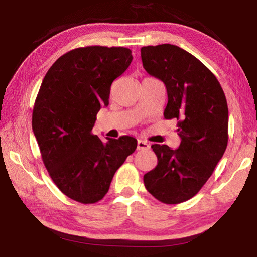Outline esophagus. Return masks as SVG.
<instances>
[{"label":"esophagus","mask_w":257,"mask_h":257,"mask_svg":"<svg viewBox=\"0 0 257 257\" xmlns=\"http://www.w3.org/2000/svg\"><path fill=\"white\" fill-rule=\"evenodd\" d=\"M150 149V144L145 141H142V139H138L137 141V150L138 151H143V150H149Z\"/></svg>","instance_id":"esophagus-1"}]
</instances>
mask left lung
Instances as JSON below:
<instances>
[{"label": "left lung", "instance_id": "8db88e82", "mask_svg": "<svg viewBox=\"0 0 257 257\" xmlns=\"http://www.w3.org/2000/svg\"><path fill=\"white\" fill-rule=\"evenodd\" d=\"M143 67L168 93L165 119H177V150L152 145L158 165L144 176L147 191L165 204L194 197L228 145V104L219 80L194 55L171 44L141 49Z\"/></svg>", "mask_w": 257, "mask_h": 257}]
</instances>
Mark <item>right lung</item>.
Wrapping results in <instances>:
<instances>
[{
  "mask_svg": "<svg viewBox=\"0 0 257 257\" xmlns=\"http://www.w3.org/2000/svg\"><path fill=\"white\" fill-rule=\"evenodd\" d=\"M132 61L127 47H78L60 56L43 79L33 132L52 180L73 201H101L115 171L136 150L134 137L103 142L92 133L97 112L108 105L113 80Z\"/></svg>",
  "mask_w": 257,
  "mask_h": 257,
  "instance_id": "obj_1",
  "label": "right lung"
}]
</instances>
